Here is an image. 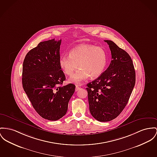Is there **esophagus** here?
I'll return each instance as SVG.
<instances>
[{
    "instance_id": "1",
    "label": "esophagus",
    "mask_w": 157,
    "mask_h": 157,
    "mask_svg": "<svg viewBox=\"0 0 157 157\" xmlns=\"http://www.w3.org/2000/svg\"><path fill=\"white\" fill-rule=\"evenodd\" d=\"M80 89V87L78 86L77 85V86H75V91H78Z\"/></svg>"
}]
</instances>
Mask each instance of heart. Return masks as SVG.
Instances as JSON below:
<instances>
[{
  "label": "heart",
  "instance_id": "heart-1",
  "mask_svg": "<svg viewBox=\"0 0 157 157\" xmlns=\"http://www.w3.org/2000/svg\"><path fill=\"white\" fill-rule=\"evenodd\" d=\"M107 63V55L104 49L92 44H81L73 48L70 55H62L59 64L63 73L70 75L69 82L79 84L88 78H97L104 71Z\"/></svg>",
  "mask_w": 157,
  "mask_h": 157
}]
</instances>
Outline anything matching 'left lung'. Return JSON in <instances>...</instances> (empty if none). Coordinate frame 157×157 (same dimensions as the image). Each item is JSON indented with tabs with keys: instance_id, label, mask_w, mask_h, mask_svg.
<instances>
[{
	"instance_id": "8db88e82",
	"label": "left lung",
	"mask_w": 157,
	"mask_h": 157,
	"mask_svg": "<svg viewBox=\"0 0 157 157\" xmlns=\"http://www.w3.org/2000/svg\"><path fill=\"white\" fill-rule=\"evenodd\" d=\"M109 45L112 60L98 78L87 84L90 114L101 122L113 120L127 104L136 82L133 61L124 50L111 40Z\"/></svg>"
}]
</instances>
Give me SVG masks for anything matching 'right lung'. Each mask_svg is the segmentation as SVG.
<instances>
[{
  "instance_id": "right-lung-1",
  "label": "right lung",
  "mask_w": 157,
  "mask_h": 157,
  "mask_svg": "<svg viewBox=\"0 0 157 157\" xmlns=\"http://www.w3.org/2000/svg\"><path fill=\"white\" fill-rule=\"evenodd\" d=\"M61 40L40 42L27 53L23 62V89L42 118L56 121L66 114L75 86H62L65 76L59 64Z\"/></svg>"
}]
</instances>
